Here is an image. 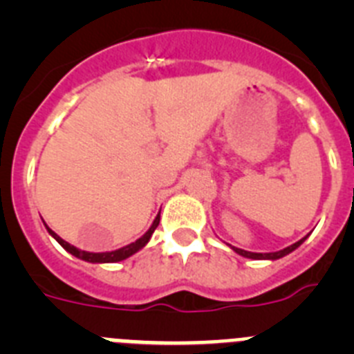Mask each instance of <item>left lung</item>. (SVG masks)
I'll use <instances>...</instances> for the list:
<instances>
[{
    "mask_svg": "<svg viewBox=\"0 0 354 354\" xmlns=\"http://www.w3.org/2000/svg\"><path fill=\"white\" fill-rule=\"evenodd\" d=\"M306 237H303V239H299L298 243H294V245L287 246V248L280 250V252H273V253H253V252H246V250H241V248H236V246H232L234 252H237L239 255H243V257H248V259H255V261H261V259H271V261H277V259L283 257V255H287V253H290L292 250L298 248L299 245H301L303 241H305Z\"/></svg>",
    "mask_w": 354,
    "mask_h": 354,
    "instance_id": "obj_1",
    "label": "left lung"
}]
</instances>
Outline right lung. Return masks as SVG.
Wrapping results in <instances>:
<instances>
[{
	"label": "right lung",
	"instance_id": "right-lung-1",
	"mask_svg": "<svg viewBox=\"0 0 354 354\" xmlns=\"http://www.w3.org/2000/svg\"><path fill=\"white\" fill-rule=\"evenodd\" d=\"M158 225H159V214H158V218L154 220V223H152V227H150L149 230H147V232L143 234V236L140 237L138 241H134V243L124 246V248L115 250V252H104V253H92V252H83V250H77L76 246L68 245L67 241L62 239L60 236H56L51 228H48V230H49V234H51V236L55 237V239L58 241V243H60V245L64 246L65 250H67L68 253H72L74 257L81 259V261H86V262H118V261H124V259L131 257V255L138 252V250H142L143 246L149 243L150 236L154 234V230L158 228Z\"/></svg>",
	"mask_w": 354,
	"mask_h": 354
}]
</instances>
